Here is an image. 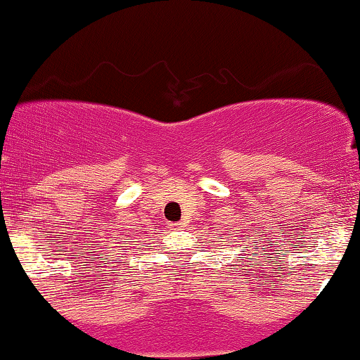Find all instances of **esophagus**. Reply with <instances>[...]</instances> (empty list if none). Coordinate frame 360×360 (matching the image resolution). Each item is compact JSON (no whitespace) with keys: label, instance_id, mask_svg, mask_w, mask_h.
<instances>
[{"label":"esophagus","instance_id":"obj_1","mask_svg":"<svg viewBox=\"0 0 360 360\" xmlns=\"http://www.w3.org/2000/svg\"><path fill=\"white\" fill-rule=\"evenodd\" d=\"M171 226H172V227H184L183 222H172Z\"/></svg>","mask_w":360,"mask_h":360}]
</instances>
